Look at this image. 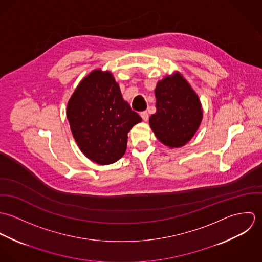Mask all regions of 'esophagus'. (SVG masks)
<instances>
[{
	"label": "esophagus",
	"instance_id": "esophagus-1",
	"mask_svg": "<svg viewBox=\"0 0 262 262\" xmlns=\"http://www.w3.org/2000/svg\"><path fill=\"white\" fill-rule=\"evenodd\" d=\"M140 116L143 119V121H147L149 119V115H148L147 111H143V112L140 113Z\"/></svg>",
	"mask_w": 262,
	"mask_h": 262
}]
</instances>
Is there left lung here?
<instances>
[{
  "label": "left lung",
  "mask_w": 262,
  "mask_h": 262,
  "mask_svg": "<svg viewBox=\"0 0 262 262\" xmlns=\"http://www.w3.org/2000/svg\"><path fill=\"white\" fill-rule=\"evenodd\" d=\"M156 113L149 124L157 139L170 148L186 145L203 119L198 95L179 73L159 80L155 88Z\"/></svg>",
  "instance_id": "left-lung-1"
}]
</instances>
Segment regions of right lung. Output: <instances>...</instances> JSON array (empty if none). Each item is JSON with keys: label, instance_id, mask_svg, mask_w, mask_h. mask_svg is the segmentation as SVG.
Here are the masks:
<instances>
[{"label": "right lung", "instance_id": "obj_1", "mask_svg": "<svg viewBox=\"0 0 262 262\" xmlns=\"http://www.w3.org/2000/svg\"><path fill=\"white\" fill-rule=\"evenodd\" d=\"M67 116L79 149L102 165L124 155L128 132L142 120L123 100L112 74L101 70L79 82L69 101Z\"/></svg>", "mask_w": 262, "mask_h": 262}]
</instances>
